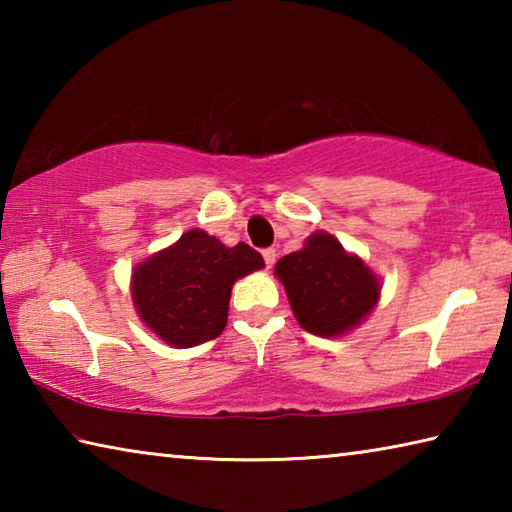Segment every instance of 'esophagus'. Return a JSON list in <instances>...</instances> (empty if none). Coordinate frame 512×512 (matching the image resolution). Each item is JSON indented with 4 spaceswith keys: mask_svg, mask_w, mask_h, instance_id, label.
<instances>
[{
    "mask_svg": "<svg viewBox=\"0 0 512 512\" xmlns=\"http://www.w3.org/2000/svg\"><path fill=\"white\" fill-rule=\"evenodd\" d=\"M262 255H264V262H266V266L271 268V266L275 264V259H277V250H275V248H266Z\"/></svg>",
    "mask_w": 512,
    "mask_h": 512,
    "instance_id": "obj_1",
    "label": "esophagus"
}]
</instances>
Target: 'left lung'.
<instances>
[{"instance_id": "obj_1", "label": "left lung", "mask_w": 512, "mask_h": 512, "mask_svg": "<svg viewBox=\"0 0 512 512\" xmlns=\"http://www.w3.org/2000/svg\"><path fill=\"white\" fill-rule=\"evenodd\" d=\"M300 327L323 339L357 329L377 307L381 280L357 253L325 230H316L300 250L275 264Z\"/></svg>"}]
</instances>
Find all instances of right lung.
Instances as JSON below:
<instances>
[{
    "label": "right lung",
    "instance_id": "right-lung-1",
    "mask_svg": "<svg viewBox=\"0 0 512 512\" xmlns=\"http://www.w3.org/2000/svg\"><path fill=\"white\" fill-rule=\"evenodd\" d=\"M264 268L244 241L225 246L201 228L158 250L133 268L131 298L137 316L171 348L216 339L228 323L235 282Z\"/></svg>",
    "mask_w": 512,
    "mask_h": 512
}]
</instances>
